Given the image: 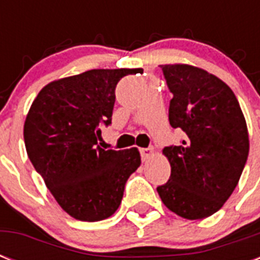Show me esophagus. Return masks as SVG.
<instances>
[{
	"mask_svg": "<svg viewBox=\"0 0 260 260\" xmlns=\"http://www.w3.org/2000/svg\"><path fill=\"white\" fill-rule=\"evenodd\" d=\"M140 154H142L143 162H146L147 159L154 155V150H152V148H142V150H140Z\"/></svg>",
	"mask_w": 260,
	"mask_h": 260,
	"instance_id": "esophagus-1",
	"label": "esophagus"
}]
</instances>
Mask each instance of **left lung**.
Returning <instances> with one entry per match:
<instances>
[{
    "label": "left lung",
    "instance_id": "obj_1",
    "mask_svg": "<svg viewBox=\"0 0 260 260\" xmlns=\"http://www.w3.org/2000/svg\"><path fill=\"white\" fill-rule=\"evenodd\" d=\"M173 93L169 120L186 134L179 146L163 148L170 162L159 197L187 220L209 217L221 209L246 166L250 139L236 95L216 75L190 64H163Z\"/></svg>",
    "mask_w": 260,
    "mask_h": 260
}]
</instances>
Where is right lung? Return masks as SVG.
<instances>
[{"label": "right lung", "mask_w": 260, "mask_h": 260, "mask_svg": "<svg viewBox=\"0 0 260 260\" xmlns=\"http://www.w3.org/2000/svg\"><path fill=\"white\" fill-rule=\"evenodd\" d=\"M142 69H98L52 81L39 91L24 122L28 158L60 208L81 221L110 217L121 204L140 152L104 150L100 126L112 121L116 85Z\"/></svg>", "instance_id": "1"}]
</instances>
